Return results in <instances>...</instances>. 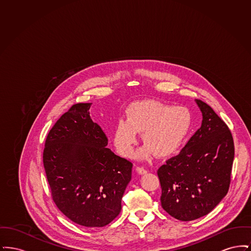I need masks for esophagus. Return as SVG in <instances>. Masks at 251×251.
Here are the masks:
<instances>
[{
  "label": "esophagus",
  "instance_id": "34e87169",
  "mask_svg": "<svg viewBox=\"0 0 251 251\" xmlns=\"http://www.w3.org/2000/svg\"><path fill=\"white\" fill-rule=\"evenodd\" d=\"M136 171L139 173V174H141V175H143V174H146V173H148V170L146 169V168H144L143 167H136Z\"/></svg>",
  "mask_w": 251,
  "mask_h": 251
}]
</instances>
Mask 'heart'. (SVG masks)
Wrapping results in <instances>:
<instances>
[{"label": "heart", "mask_w": 251, "mask_h": 251, "mask_svg": "<svg viewBox=\"0 0 251 251\" xmlns=\"http://www.w3.org/2000/svg\"><path fill=\"white\" fill-rule=\"evenodd\" d=\"M191 123V114L186 107L143 100L129 108L127 120L117 122L114 142L121 155L130 157L137 143V132H143L142 139L147 146L138 152L139 157L148 159L152 151L159 157H166L179 149Z\"/></svg>", "instance_id": "1"}]
</instances>
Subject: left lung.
I'll list each match as a JSON object with an SVG mask.
<instances>
[{"mask_svg": "<svg viewBox=\"0 0 251 251\" xmlns=\"http://www.w3.org/2000/svg\"><path fill=\"white\" fill-rule=\"evenodd\" d=\"M201 127L178 155L158 169L161 204L168 215L191 221L208 215L227 195L234 144L227 124L201 100Z\"/></svg>", "mask_w": 251, "mask_h": 251, "instance_id": "8db88e82", "label": "left lung"}]
</instances>
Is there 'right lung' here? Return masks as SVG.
Listing matches in <instances>:
<instances>
[{"label": "right lung", "mask_w": 251, "mask_h": 251, "mask_svg": "<svg viewBox=\"0 0 251 251\" xmlns=\"http://www.w3.org/2000/svg\"><path fill=\"white\" fill-rule=\"evenodd\" d=\"M91 104H73L56 121L43 165L60 211L81 226L104 227L120 215L132 164L106 148L105 133L89 116Z\"/></svg>", "instance_id": "obj_1"}]
</instances>
